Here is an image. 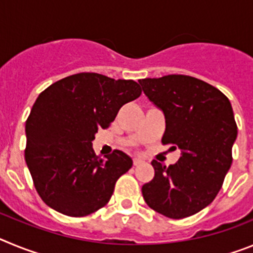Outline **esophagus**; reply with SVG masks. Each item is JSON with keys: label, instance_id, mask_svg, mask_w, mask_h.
Segmentation results:
<instances>
[{"label": "esophagus", "instance_id": "1", "mask_svg": "<svg viewBox=\"0 0 253 253\" xmlns=\"http://www.w3.org/2000/svg\"><path fill=\"white\" fill-rule=\"evenodd\" d=\"M143 162H144V161L140 160V158H134V160H133V165H134V166H139V165H142Z\"/></svg>", "mask_w": 253, "mask_h": 253}]
</instances>
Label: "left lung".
Instances as JSON below:
<instances>
[{
    "instance_id": "1",
    "label": "left lung",
    "mask_w": 253,
    "mask_h": 253,
    "mask_svg": "<svg viewBox=\"0 0 253 253\" xmlns=\"http://www.w3.org/2000/svg\"><path fill=\"white\" fill-rule=\"evenodd\" d=\"M139 84L165 114L162 143L181 149L175 165L152 161L154 177L143 185V198L169 218L194 215L215 199L231 169L237 138L231 102L218 88L190 76L144 78Z\"/></svg>"
}]
</instances>
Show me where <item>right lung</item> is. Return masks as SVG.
I'll return each mask as SVG.
<instances>
[{"label": "right lung", "mask_w": 253, "mask_h": 253, "mask_svg": "<svg viewBox=\"0 0 253 253\" xmlns=\"http://www.w3.org/2000/svg\"><path fill=\"white\" fill-rule=\"evenodd\" d=\"M140 93L133 80L84 72L62 78L38 96L25 124V161L48 207L84 216L109 203L116 181L133 161L118 149L102 160L92 140Z\"/></svg>", "instance_id": "1"}]
</instances>
